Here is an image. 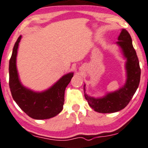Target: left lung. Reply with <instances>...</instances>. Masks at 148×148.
I'll return each mask as SVG.
<instances>
[{
    "instance_id": "1",
    "label": "left lung",
    "mask_w": 148,
    "mask_h": 148,
    "mask_svg": "<svg viewBox=\"0 0 148 148\" xmlns=\"http://www.w3.org/2000/svg\"><path fill=\"white\" fill-rule=\"evenodd\" d=\"M116 44L122 49L123 56L127 59L125 63L127 79L124 86L114 92L108 93L102 98H94L84 93L89 105L95 112L99 113H114L119 112L128 104L136 93L140 80V68L136 50L133 47L131 36L126 29H123L118 37Z\"/></svg>"
}]
</instances>
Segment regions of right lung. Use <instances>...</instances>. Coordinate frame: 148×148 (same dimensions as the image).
Returning a JSON list of instances; mask_svg holds the SVG:
<instances>
[{
	"mask_svg": "<svg viewBox=\"0 0 148 148\" xmlns=\"http://www.w3.org/2000/svg\"><path fill=\"white\" fill-rule=\"evenodd\" d=\"M22 36L15 42L9 62V86L13 99L20 109L34 119H47L61 112L64 104L65 90L71 82L73 73L63 75L47 90L35 92L24 87L18 77L16 57Z\"/></svg>",
	"mask_w": 148,
	"mask_h": 148,
	"instance_id": "1",
	"label": "right lung"
}]
</instances>
